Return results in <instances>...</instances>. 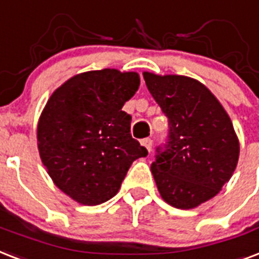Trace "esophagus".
<instances>
[{
  "instance_id": "1",
  "label": "esophagus",
  "mask_w": 259,
  "mask_h": 259,
  "mask_svg": "<svg viewBox=\"0 0 259 259\" xmlns=\"http://www.w3.org/2000/svg\"><path fill=\"white\" fill-rule=\"evenodd\" d=\"M140 143H142V146H143L144 148H146V150H147L148 152L151 151V147H152V140L151 139H142V142H140Z\"/></svg>"
}]
</instances>
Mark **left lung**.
<instances>
[{
  "instance_id": "8db88e82",
  "label": "left lung",
  "mask_w": 259,
  "mask_h": 259,
  "mask_svg": "<svg viewBox=\"0 0 259 259\" xmlns=\"http://www.w3.org/2000/svg\"><path fill=\"white\" fill-rule=\"evenodd\" d=\"M143 77L169 117L167 147L151 165L158 192L174 208H196L232 177L239 159L238 135L223 105L200 81L150 71Z\"/></svg>"
}]
</instances>
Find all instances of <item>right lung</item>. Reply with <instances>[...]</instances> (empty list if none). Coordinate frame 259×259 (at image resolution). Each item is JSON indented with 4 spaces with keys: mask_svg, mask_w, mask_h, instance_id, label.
Wrapping results in <instances>:
<instances>
[{
    "mask_svg": "<svg viewBox=\"0 0 259 259\" xmlns=\"http://www.w3.org/2000/svg\"><path fill=\"white\" fill-rule=\"evenodd\" d=\"M139 85L136 71L75 74L54 90L40 113V159L54 184L78 204L111 200L132 162L147 155L130 134L131 116L121 111Z\"/></svg>",
    "mask_w": 259,
    "mask_h": 259,
    "instance_id": "obj_1",
    "label": "right lung"
}]
</instances>
